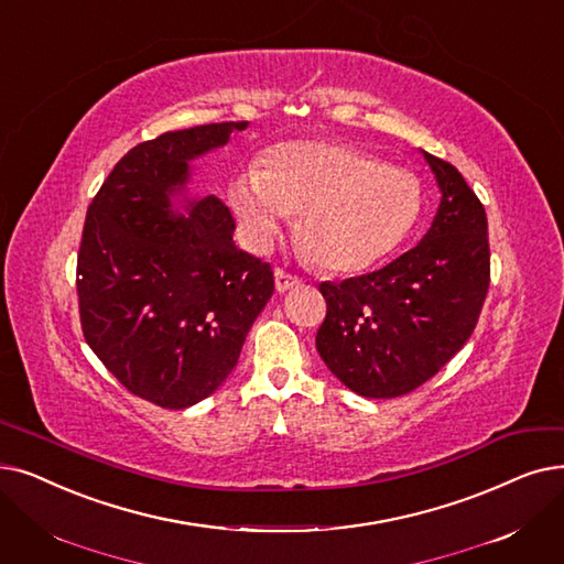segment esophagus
<instances>
[{
  "label": "esophagus",
  "mask_w": 564,
  "mask_h": 564,
  "mask_svg": "<svg viewBox=\"0 0 564 564\" xmlns=\"http://www.w3.org/2000/svg\"><path fill=\"white\" fill-rule=\"evenodd\" d=\"M274 281H276V290L279 292H288V290L297 288L302 283L300 276H292L290 272H285V269H281V267L274 272Z\"/></svg>",
  "instance_id": "obj_1"
}]
</instances>
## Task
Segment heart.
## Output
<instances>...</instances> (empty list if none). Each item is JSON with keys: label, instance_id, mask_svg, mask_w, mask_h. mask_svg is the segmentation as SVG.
<instances>
[{"label": "heart", "instance_id": "1", "mask_svg": "<svg viewBox=\"0 0 564 564\" xmlns=\"http://www.w3.org/2000/svg\"><path fill=\"white\" fill-rule=\"evenodd\" d=\"M230 205L258 247L300 212L297 239L317 267L361 272L394 251L422 212L420 180L408 170L336 142H285L232 180Z\"/></svg>", "mask_w": 564, "mask_h": 564}]
</instances>
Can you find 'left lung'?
<instances>
[{"instance_id":"1","label":"left lung","mask_w":564,"mask_h":564,"mask_svg":"<svg viewBox=\"0 0 564 564\" xmlns=\"http://www.w3.org/2000/svg\"><path fill=\"white\" fill-rule=\"evenodd\" d=\"M440 207L424 239L378 272L321 283L315 348L366 399H397L433 378L477 327L491 281L486 212L458 170L424 152Z\"/></svg>"}]
</instances>
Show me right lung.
Segmentation results:
<instances>
[{"label": "right lung", "instance_id": "add662e5", "mask_svg": "<svg viewBox=\"0 0 564 564\" xmlns=\"http://www.w3.org/2000/svg\"><path fill=\"white\" fill-rule=\"evenodd\" d=\"M247 121L167 131L119 159L87 209L78 251L85 340L131 394L167 410L207 399L237 366L274 292L269 262L235 247L230 209L207 195L177 216L188 161Z\"/></svg>", "mask_w": 564, "mask_h": 564}]
</instances>
